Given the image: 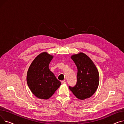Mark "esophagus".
I'll list each match as a JSON object with an SVG mask.
<instances>
[{"mask_svg":"<svg viewBox=\"0 0 124 124\" xmlns=\"http://www.w3.org/2000/svg\"><path fill=\"white\" fill-rule=\"evenodd\" d=\"M66 82V81H61V83L62 84H65Z\"/></svg>","mask_w":124,"mask_h":124,"instance_id":"obj_1","label":"esophagus"}]
</instances>
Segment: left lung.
<instances>
[{"label": "left lung", "mask_w": 124, "mask_h": 124, "mask_svg": "<svg viewBox=\"0 0 124 124\" xmlns=\"http://www.w3.org/2000/svg\"><path fill=\"white\" fill-rule=\"evenodd\" d=\"M77 68V82L69 88L73 94L81 100L88 99L96 92L99 86V71L90 58L86 54L79 53L71 57Z\"/></svg>", "instance_id": "left-lung-1"}]
</instances>
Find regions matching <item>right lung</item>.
Wrapping results in <instances>:
<instances>
[{"instance_id":"1","label":"right lung","mask_w":124,"mask_h":124,"mask_svg":"<svg viewBox=\"0 0 124 124\" xmlns=\"http://www.w3.org/2000/svg\"><path fill=\"white\" fill-rule=\"evenodd\" d=\"M53 56L47 52L38 55L28 69L27 81L32 93L38 98L47 100L51 97L61 85L49 68Z\"/></svg>"}]
</instances>
